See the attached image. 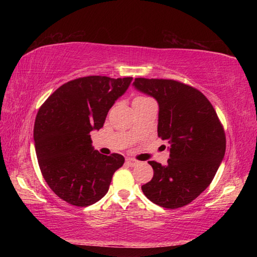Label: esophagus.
<instances>
[{
    "label": "esophagus",
    "mask_w": 257,
    "mask_h": 257,
    "mask_svg": "<svg viewBox=\"0 0 257 257\" xmlns=\"http://www.w3.org/2000/svg\"><path fill=\"white\" fill-rule=\"evenodd\" d=\"M125 163H127V165H130V167H135V165L138 164V161L134 160V159H127Z\"/></svg>",
    "instance_id": "1"
}]
</instances>
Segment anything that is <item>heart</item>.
Instances as JSON below:
<instances>
[{
  "mask_svg": "<svg viewBox=\"0 0 257 257\" xmlns=\"http://www.w3.org/2000/svg\"><path fill=\"white\" fill-rule=\"evenodd\" d=\"M137 98H145V97H137Z\"/></svg>",
  "mask_w": 257,
  "mask_h": 257,
  "instance_id": "1",
  "label": "heart"
}]
</instances>
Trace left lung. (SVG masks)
<instances>
[{
    "label": "left lung",
    "mask_w": 257,
    "mask_h": 257,
    "mask_svg": "<svg viewBox=\"0 0 257 257\" xmlns=\"http://www.w3.org/2000/svg\"><path fill=\"white\" fill-rule=\"evenodd\" d=\"M133 86L156 99L158 135L170 145L167 164L149 162L154 176L142 186L143 193L159 206H185L207 188L222 162V124L210 101L194 87L176 80L146 78H136Z\"/></svg>",
    "instance_id": "obj_1"
}]
</instances>
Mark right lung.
Returning a JSON list of instances; mask_svg holds the SVG:
<instances>
[{"instance_id":"1","label":"right lung","mask_w":257,"mask_h":257,"mask_svg":"<svg viewBox=\"0 0 257 257\" xmlns=\"http://www.w3.org/2000/svg\"><path fill=\"white\" fill-rule=\"evenodd\" d=\"M132 81L133 77L78 78L59 87L38 110L34 125L38 164L50 188L67 203L82 207L98 202L124 163L122 155L94 150L90 132L103 127Z\"/></svg>"}]
</instances>
